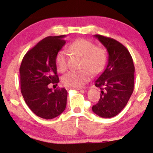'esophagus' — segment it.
<instances>
[{"label": "esophagus", "instance_id": "34e87169", "mask_svg": "<svg viewBox=\"0 0 153 153\" xmlns=\"http://www.w3.org/2000/svg\"><path fill=\"white\" fill-rule=\"evenodd\" d=\"M66 89H80L81 88H74V87H70V86H67V87H66Z\"/></svg>", "mask_w": 153, "mask_h": 153}]
</instances>
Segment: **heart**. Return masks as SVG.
<instances>
[{"label":"heart","instance_id":"obj_1","mask_svg":"<svg viewBox=\"0 0 153 153\" xmlns=\"http://www.w3.org/2000/svg\"><path fill=\"white\" fill-rule=\"evenodd\" d=\"M69 51L73 54L81 56V70L68 72L62 77L65 86L81 88L91 78V72L98 73L102 70L107 60L105 50L96 47L91 42L85 39H78L69 45ZM56 65L59 72H64L68 67L67 54L63 50L56 53Z\"/></svg>","mask_w":153,"mask_h":153}]
</instances>
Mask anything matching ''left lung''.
Returning <instances> with one entry per match:
<instances>
[{"instance_id": "left-lung-1", "label": "left lung", "mask_w": 153, "mask_h": 153, "mask_svg": "<svg viewBox=\"0 0 153 153\" xmlns=\"http://www.w3.org/2000/svg\"><path fill=\"white\" fill-rule=\"evenodd\" d=\"M94 36L107 49L108 59L105 70L94 82L101 94L92 111L99 117L111 118L121 112L133 94L135 67L131 53L123 44L102 35Z\"/></svg>"}]
</instances>
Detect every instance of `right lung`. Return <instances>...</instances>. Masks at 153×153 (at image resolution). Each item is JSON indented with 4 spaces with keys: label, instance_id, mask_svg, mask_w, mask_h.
<instances>
[{
    "label": "right lung",
    "instance_id": "obj_1",
    "mask_svg": "<svg viewBox=\"0 0 153 153\" xmlns=\"http://www.w3.org/2000/svg\"><path fill=\"white\" fill-rule=\"evenodd\" d=\"M64 37L51 36L42 39L25 53L20 67V89L25 103L36 116L46 120L60 115L67 105V90L53 91L48 87L59 81L55 59L65 45Z\"/></svg>",
    "mask_w": 153,
    "mask_h": 153
}]
</instances>
